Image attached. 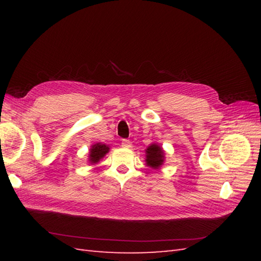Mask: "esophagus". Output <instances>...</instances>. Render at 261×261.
<instances>
[{"label":"esophagus","mask_w":261,"mask_h":261,"mask_svg":"<svg viewBox=\"0 0 261 261\" xmlns=\"http://www.w3.org/2000/svg\"><path fill=\"white\" fill-rule=\"evenodd\" d=\"M121 143H122V147H124V148H131V146H132V142L130 140H126V139L122 140Z\"/></svg>","instance_id":"1"}]
</instances>
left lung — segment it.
Segmentation results:
<instances>
[{"mask_svg": "<svg viewBox=\"0 0 261 261\" xmlns=\"http://www.w3.org/2000/svg\"><path fill=\"white\" fill-rule=\"evenodd\" d=\"M165 153L163 148L152 143L146 149V163L149 167L158 169L164 164Z\"/></svg>", "mask_w": 261, "mask_h": 261, "instance_id": "8db88e82", "label": "left lung"}]
</instances>
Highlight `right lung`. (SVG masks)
<instances>
[{"instance_id": "1", "label": "right lung", "mask_w": 261, "mask_h": 261, "mask_svg": "<svg viewBox=\"0 0 261 261\" xmlns=\"http://www.w3.org/2000/svg\"><path fill=\"white\" fill-rule=\"evenodd\" d=\"M109 150L110 148L107 145H104V143H95L90 149V153H88L90 154V158H88V162L91 164H97L109 152Z\"/></svg>"}]
</instances>
